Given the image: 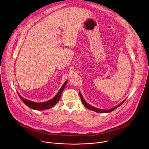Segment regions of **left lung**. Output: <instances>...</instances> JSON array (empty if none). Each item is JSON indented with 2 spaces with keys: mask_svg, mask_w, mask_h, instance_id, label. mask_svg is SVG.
<instances>
[{
  "mask_svg": "<svg viewBox=\"0 0 149 149\" xmlns=\"http://www.w3.org/2000/svg\"><path fill=\"white\" fill-rule=\"evenodd\" d=\"M79 96H80V98H81V101L82 102V104H84V105L86 107L87 109H89V110H93V111H94L95 112H97V113H110V112H111L112 111H114V110H116V109H117L118 107H120V106L121 105H122L123 104V102L125 101V100H124L122 102H121L120 104L115 106L114 107L111 109H109V110H102V109H97V108H95V107H93V106L90 105V104H88L86 101L84 100L83 97L82 96L81 93L79 92Z\"/></svg>",
  "mask_w": 149,
  "mask_h": 149,
  "instance_id": "left-lung-1",
  "label": "left lung"
}]
</instances>
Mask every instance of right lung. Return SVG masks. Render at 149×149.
<instances>
[{"mask_svg":"<svg viewBox=\"0 0 149 149\" xmlns=\"http://www.w3.org/2000/svg\"><path fill=\"white\" fill-rule=\"evenodd\" d=\"M67 84V81L65 82V83L63 84V86H62V87L61 88V89L59 90V91L58 92V93L56 94V95L51 100L45 101V102H33L32 101L26 100L24 98H23L22 97H21L20 95L17 93L19 97L20 98L21 100H22L25 105H26L28 107L33 109V110H47L48 109H51L52 108L53 106H54L60 100L61 98V94L64 89L65 87L66 86V85Z\"/></svg>","mask_w":149,"mask_h":149,"instance_id":"obj_1","label":"right lung"}]
</instances>
